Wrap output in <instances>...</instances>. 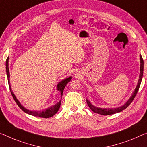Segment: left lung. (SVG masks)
<instances>
[{"mask_svg": "<svg viewBox=\"0 0 147 147\" xmlns=\"http://www.w3.org/2000/svg\"><path fill=\"white\" fill-rule=\"evenodd\" d=\"M140 60H141V67H140V75H139V80L138 81V84H137V86L136 87V89H135V91L134 92V94H133L132 96L130 97V98L129 99L127 102H126L125 105H123L122 107H119V108H97V107H94V106L92 105L89 100H87V105L89 107V108H91V110H92V112H94V113H96V114H100V115H104V116H107V115L116 114V113L122 111V110H125V108H127L128 106L133 102V100H134V99L135 98V96H136L137 93L138 92L140 85H141V83L142 78H143V76L144 62H143V58H142L141 55H140Z\"/></svg>", "mask_w": 147, "mask_h": 147, "instance_id": "1", "label": "left lung"}]
</instances>
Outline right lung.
Wrapping results in <instances>:
<instances>
[{
  "instance_id": "1",
  "label": "right lung",
  "mask_w": 147,
  "mask_h": 147,
  "mask_svg": "<svg viewBox=\"0 0 147 147\" xmlns=\"http://www.w3.org/2000/svg\"><path fill=\"white\" fill-rule=\"evenodd\" d=\"M8 57L7 58L6 61V74H7V78H8V85H9V87H10V90L11 92V94H12L13 98L14 99L15 102H16V104L18 105V107L21 108V109L23 110L24 112H25L27 114H28L29 115H31V116H37V117H40V118H50V117L53 116L54 115L56 114L57 112L59 110V108L60 107V105H61V100H60L59 102L56 103L55 105L52 106V107H49L47 108V109H45L42 111H39V112H37V111H31V110H29L28 109H26V108H24L23 106H22L18 100H17L16 97L15 96L14 94L13 93V92L12 91L10 88V80H9V78H10V74H9V69H8ZM71 80V77H69V78H67L65 80H62L61 82L58 83L57 85V89L60 92L61 95H62L63 91H64V89L66 85L67 84V83L69 82L70 80Z\"/></svg>"
}]
</instances>
